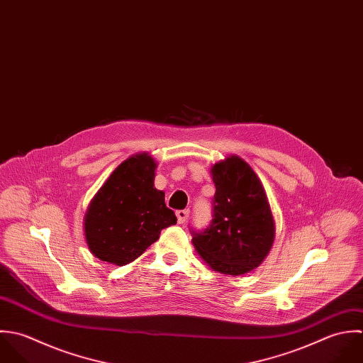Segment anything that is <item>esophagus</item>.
<instances>
[{"label":"esophagus","instance_id":"obj_1","mask_svg":"<svg viewBox=\"0 0 363 363\" xmlns=\"http://www.w3.org/2000/svg\"><path fill=\"white\" fill-rule=\"evenodd\" d=\"M176 216H177L179 224H184V223H187V220L190 217V210H180L176 213Z\"/></svg>","mask_w":363,"mask_h":363}]
</instances>
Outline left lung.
Returning a JSON list of instances; mask_svg holds the SVG:
<instances>
[{
    "label": "left lung",
    "instance_id": "left-lung-1",
    "mask_svg": "<svg viewBox=\"0 0 363 363\" xmlns=\"http://www.w3.org/2000/svg\"><path fill=\"white\" fill-rule=\"evenodd\" d=\"M216 194L213 220L194 231L193 245L211 269L238 276L257 267L274 241V220L264 189L240 156H230L211 169Z\"/></svg>",
    "mask_w": 363,
    "mask_h": 363
}]
</instances>
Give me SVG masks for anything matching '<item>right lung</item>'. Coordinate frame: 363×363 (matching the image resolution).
<instances>
[{
	"instance_id": "obj_1",
	"label": "right lung",
	"mask_w": 363,
	"mask_h": 363,
	"mask_svg": "<svg viewBox=\"0 0 363 363\" xmlns=\"http://www.w3.org/2000/svg\"><path fill=\"white\" fill-rule=\"evenodd\" d=\"M156 162L147 153L130 156L113 172L91 200L84 233L90 252L123 266L139 257L177 218L155 189Z\"/></svg>"
}]
</instances>
